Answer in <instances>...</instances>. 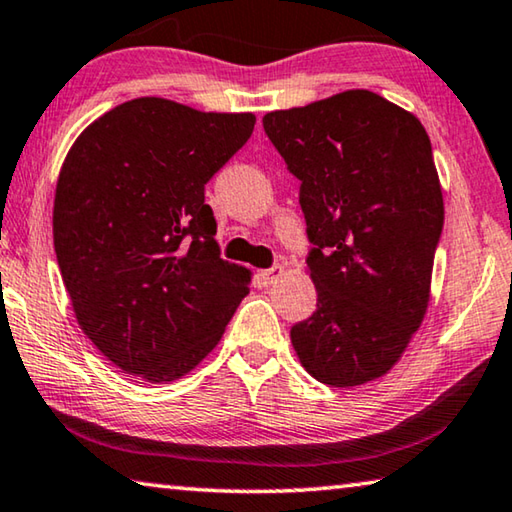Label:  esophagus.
<instances>
[{
	"label": "esophagus",
	"mask_w": 512,
	"mask_h": 512,
	"mask_svg": "<svg viewBox=\"0 0 512 512\" xmlns=\"http://www.w3.org/2000/svg\"><path fill=\"white\" fill-rule=\"evenodd\" d=\"M282 275H285V269H282V266H271V269L259 271V278L264 280V285H275Z\"/></svg>",
	"instance_id": "1"
}]
</instances>
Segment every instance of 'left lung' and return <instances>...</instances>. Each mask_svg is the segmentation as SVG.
<instances>
[{
  "mask_svg": "<svg viewBox=\"0 0 512 512\" xmlns=\"http://www.w3.org/2000/svg\"><path fill=\"white\" fill-rule=\"evenodd\" d=\"M264 132L300 180L316 312L291 328L312 378L358 387L401 360L431 300L444 198L415 113L353 88L271 111Z\"/></svg>",
  "mask_w": 512,
  "mask_h": 512,
  "instance_id": "left-lung-1",
  "label": "left lung"
}]
</instances>
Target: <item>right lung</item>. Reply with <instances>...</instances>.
Masks as SVG:
<instances>
[{"mask_svg": "<svg viewBox=\"0 0 512 512\" xmlns=\"http://www.w3.org/2000/svg\"><path fill=\"white\" fill-rule=\"evenodd\" d=\"M255 113L136 97L93 120L63 159L54 250L97 351L173 383L214 351L253 273L221 259L205 184L250 139Z\"/></svg>", "mask_w": 512, "mask_h": 512, "instance_id": "obj_1", "label": "right lung"}]
</instances>
